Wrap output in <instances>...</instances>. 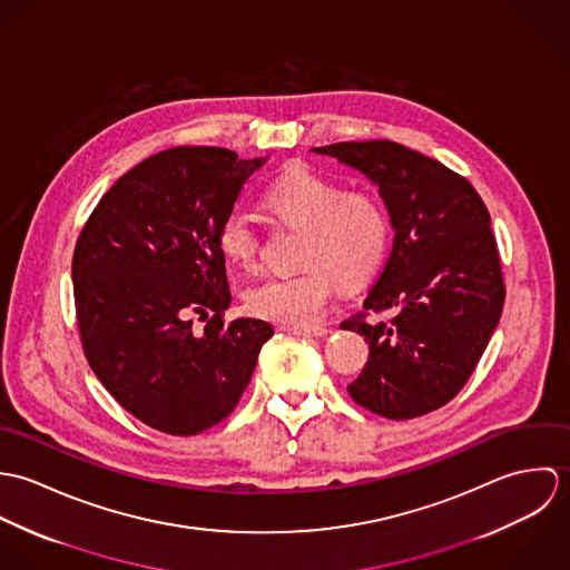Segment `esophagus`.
Segmentation results:
<instances>
[{"label": "esophagus", "mask_w": 570, "mask_h": 570, "mask_svg": "<svg viewBox=\"0 0 570 570\" xmlns=\"http://www.w3.org/2000/svg\"><path fill=\"white\" fill-rule=\"evenodd\" d=\"M287 333L292 335H303V337H325L328 328L325 326H285Z\"/></svg>", "instance_id": "obj_1"}]
</instances>
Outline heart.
Here are the masks:
<instances>
[{"label":"heart","mask_w":570,"mask_h":570,"mask_svg":"<svg viewBox=\"0 0 570 570\" xmlns=\"http://www.w3.org/2000/svg\"><path fill=\"white\" fill-rule=\"evenodd\" d=\"M265 202L285 226L305 233V269L267 276L247 292V307L263 318L292 326L316 323L325 314L335 281L344 287L362 285L389 252V213L368 190H346L340 181L301 168L281 177ZM217 242L224 256L242 269L258 265L261 237L244 210L226 215Z\"/></svg>","instance_id":"b5f03b06"}]
</instances>
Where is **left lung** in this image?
Returning a JSON list of instances; mask_svg holds the SVG:
<instances>
[{"label":"left lung","instance_id":"8db88e82","mask_svg":"<svg viewBox=\"0 0 570 570\" xmlns=\"http://www.w3.org/2000/svg\"><path fill=\"white\" fill-rule=\"evenodd\" d=\"M312 151L373 181L395 233L389 261L364 298V314L340 325L368 342V362L348 384L351 397L386 419L445 406L474 373L504 303L481 195L448 166L391 140ZM368 311H391L394 318L364 322Z\"/></svg>","mask_w":570,"mask_h":570}]
</instances>
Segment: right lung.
<instances>
[{
    "mask_svg": "<svg viewBox=\"0 0 570 570\" xmlns=\"http://www.w3.org/2000/svg\"><path fill=\"white\" fill-rule=\"evenodd\" d=\"M263 164L217 147L156 154L102 195L75 247L85 357L120 406L166 434L226 419L274 335L258 318L222 321L233 296L217 235ZM190 315L209 318L202 334Z\"/></svg>",
    "mask_w": 570,
    "mask_h": 570,
    "instance_id": "right-lung-1",
    "label": "right lung"
}]
</instances>
